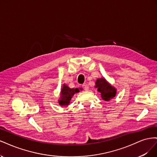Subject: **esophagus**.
Wrapping results in <instances>:
<instances>
[{"label": "esophagus", "mask_w": 157, "mask_h": 157, "mask_svg": "<svg viewBox=\"0 0 157 157\" xmlns=\"http://www.w3.org/2000/svg\"><path fill=\"white\" fill-rule=\"evenodd\" d=\"M82 87L84 88V89L86 90V91H88V90H89V86H88V85L87 84H82Z\"/></svg>", "instance_id": "esophagus-1"}]
</instances>
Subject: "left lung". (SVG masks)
I'll list each match as a JSON object with an SVG mask.
<instances>
[{
	"mask_svg": "<svg viewBox=\"0 0 157 157\" xmlns=\"http://www.w3.org/2000/svg\"><path fill=\"white\" fill-rule=\"evenodd\" d=\"M95 84H96L95 88L98 89L99 92H100L103 100L109 101L115 97L117 94V88L112 86L105 78L101 77L98 78Z\"/></svg>",
	"mask_w": 157,
	"mask_h": 157,
	"instance_id": "8db88e82",
	"label": "left lung"
}]
</instances>
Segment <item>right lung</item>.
Listing matches in <instances>:
<instances>
[{
	"label": "right lung",
	"mask_w": 157,
	"mask_h": 157,
	"mask_svg": "<svg viewBox=\"0 0 157 157\" xmlns=\"http://www.w3.org/2000/svg\"><path fill=\"white\" fill-rule=\"evenodd\" d=\"M82 90V89L81 88H70L67 85L63 84L59 94L60 96L58 100L59 105H60L61 106H68L70 104L71 99H72L74 95L76 93H78L80 92V90Z\"/></svg>",
	"instance_id": "obj_1"
}]
</instances>
